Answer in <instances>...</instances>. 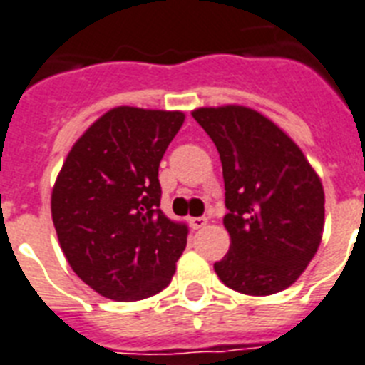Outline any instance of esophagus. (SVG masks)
I'll list each match as a JSON object with an SVG mask.
<instances>
[{
	"label": "esophagus",
	"mask_w": 365,
	"mask_h": 365,
	"mask_svg": "<svg viewBox=\"0 0 365 365\" xmlns=\"http://www.w3.org/2000/svg\"><path fill=\"white\" fill-rule=\"evenodd\" d=\"M206 223H208V219H206V217H189V225H191L192 230L202 229Z\"/></svg>",
	"instance_id": "34e87169"
}]
</instances>
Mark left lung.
<instances>
[{"mask_svg": "<svg viewBox=\"0 0 365 365\" xmlns=\"http://www.w3.org/2000/svg\"><path fill=\"white\" fill-rule=\"evenodd\" d=\"M192 118L217 148L230 247L213 264L225 285L268 296L290 287L315 257L324 229V189L283 129L250 106H202Z\"/></svg>", "mask_w": 365, "mask_h": 365, "instance_id": "1", "label": "left lung"}]
</instances>
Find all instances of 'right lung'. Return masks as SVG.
<instances>
[{
  "instance_id": "obj_1",
  "label": "right lung",
  "mask_w": 365,
  "mask_h": 365,
  "mask_svg": "<svg viewBox=\"0 0 365 365\" xmlns=\"http://www.w3.org/2000/svg\"><path fill=\"white\" fill-rule=\"evenodd\" d=\"M185 114L115 106L75 142L52 189L65 259L86 285L115 302L168 287L187 227L159 210V163Z\"/></svg>"
}]
</instances>
